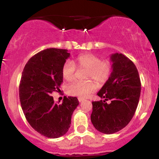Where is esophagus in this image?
I'll return each mask as SVG.
<instances>
[{
  "mask_svg": "<svg viewBox=\"0 0 159 159\" xmlns=\"http://www.w3.org/2000/svg\"><path fill=\"white\" fill-rule=\"evenodd\" d=\"M78 101L80 102H83L84 101V98H78Z\"/></svg>",
  "mask_w": 159,
  "mask_h": 159,
  "instance_id": "34e87169",
  "label": "esophagus"
}]
</instances>
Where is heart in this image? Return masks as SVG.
Returning <instances> with one entry per match:
<instances>
[{"label":"heart","instance_id":"heart-1","mask_svg":"<svg viewBox=\"0 0 159 159\" xmlns=\"http://www.w3.org/2000/svg\"><path fill=\"white\" fill-rule=\"evenodd\" d=\"M76 66L87 69V78L96 80L98 84L105 83L110 78L112 66L110 61L101 60L99 57L91 53L78 55L73 61L65 62L62 67V75L66 81L74 80ZM97 89V84L93 81H75L66 88L67 93L78 97H87Z\"/></svg>","mask_w":159,"mask_h":159}]
</instances>
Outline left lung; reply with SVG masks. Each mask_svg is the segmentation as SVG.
I'll use <instances>...</instances> for the list:
<instances>
[{"instance_id": "left-lung-1", "label": "left lung", "mask_w": 159, "mask_h": 159, "mask_svg": "<svg viewBox=\"0 0 159 159\" xmlns=\"http://www.w3.org/2000/svg\"><path fill=\"white\" fill-rule=\"evenodd\" d=\"M112 72L97 95L104 100L93 102L91 122L98 132H119L132 119L141 90L140 76L134 63L123 54L111 55ZM110 100L107 104L106 101Z\"/></svg>"}]
</instances>
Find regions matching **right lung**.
Wrapping results in <instances>:
<instances>
[{
    "mask_svg": "<svg viewBox=\"0 0 159 159\" xmlns=\"http://www.w3.org/2000/svg\"><path fill=\"white\" fill-rule=\"evenodd\" d=\"M70 56L66 49L47 48L33 56L25 65L19 84V98L25 117L34 130L49 138L68 132L76 97H66L61 105L51 94L63 83L62 67Z\"/></svg>",
    "mask_w": 159,
    "mask_h": 159,
    "instance_id": "1",
    "label": "right lung"
}]
</instances>
